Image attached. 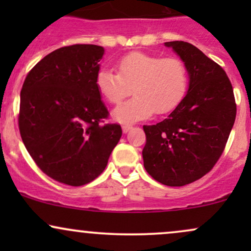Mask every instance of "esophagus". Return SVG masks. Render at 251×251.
<instances>
[{
	"label": "esophagus",
	"instance_id": "1",
	"mask_svg": "<svg viewBox=\"0 0 251 251\" xmlns=\"http://www.w3.org/2000/svg\"><path fill=\"white\" fill-rule=\"evenodd\" d=\"M132 128V125H129V124H125V125H123V132H128L129 129Z\"/></svg>",
	"mask_w": 251,
	"mask_h": 251
}]
</instances>
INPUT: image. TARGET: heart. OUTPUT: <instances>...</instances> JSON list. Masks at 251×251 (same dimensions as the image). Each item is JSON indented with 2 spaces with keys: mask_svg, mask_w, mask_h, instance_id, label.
<instances>
[{
  "mask_svg": "<svg viewBox=\"0 0 251 251\" xmlns=\"http://www.w3.org/2000/svg\"><path fill=\"white\" fill-rule=\"evenodd\" d=\"M117 68L118 74L99 71L96 85L100 96L112 105H119L133 91L134 97L114 111L120 122L170 113L188 92L189 70L180 57L133 51L123 56Z\"/></svg>",
  "mask_w": 251,
  "mask_h": 251,
  "instance_id": "b5f03b06",
  "label": "heart"
}]
</instances>
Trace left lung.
Returning <instances> with one entry per match:
<instances>
[{"label":"left lung","instance_id":"8db88e82","mask_svg":"<svg viewBox=\"0 0 251 251\" xmlns=\"http://www.w3.org/2000/svg\"><path fill=\"white\" fill-rule=\"evenodd\" d=\"M189 70V91L169 118L143 126L144 168L168 186H183L212 170L236 118L234 89L226 71L189 42L171 41Z\"/></svg>","mask_w":251,"mask_h":251}]
</instances>
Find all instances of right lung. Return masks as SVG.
Here are the masks:
<instances>
[{
  "label": "right lung",
  "instance_id": "add662e5",
  "mask_svg": "<svg viewBox=\"0 0 251 251\" xmlns=\"http://www.w3.org/2000/svg\"><path fill=\"white\" fill-rule=\"evenodd\" d=\"M103 48L72 45L51 51L25 76L19 129L40 170L71 186L94 180L122 137L96 85Z\"/></svg>",
  "mask_w": 251,
  "mask_h": 251
}]
</instances>
